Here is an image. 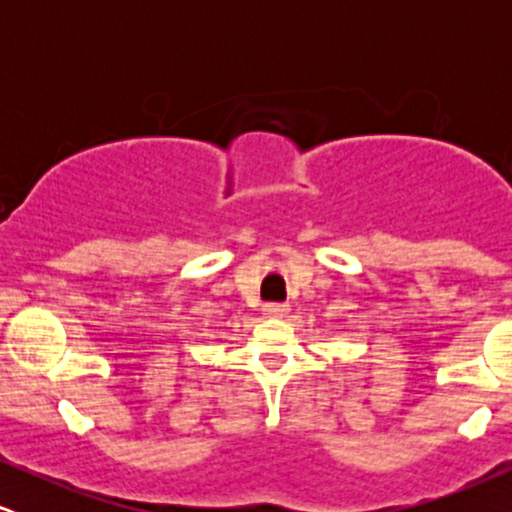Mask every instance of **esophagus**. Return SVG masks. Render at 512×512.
Here are the masks:
<instances>
[{"label":"esophagus","mask_w":512,"mask_h":512,"mask_svg":"<svg viewBox=\"0 0 512 512\" xmlns=\"http://www.w3.org/2000/svg\"><path fill=\"white\" fill-rule=\"evenodd\" d=\"M262 310H264V315H267V317H286V315H289V305H286V303H267Z\"/></svg>","instance_id":"1"}]
</instances>
